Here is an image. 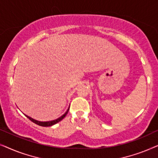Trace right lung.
I'll list each match as a JSON object with an SVG mask.
<instances>
[{
    "mask_svg": "<svg viewBox=\"0 0 158 158\" xmlns=\"http://www.w3.org/2000/svg\"><path fill=\"white\" fill-rule=\"evenodd\" d=\"M69 109H70V108H69ZM69 109H68V111H67L65 113H64V114H63V115H62V116H60V118H57V119H55V120H53V121H50V122H39V121H36V120H34V119H33V118H31V117H29V116H27L26 115V116H27V117L29 118V119H30L31 121L32 122H34V123H35L36 124H37V125H40V126H42V127H50V126H52V125H54V124H57V122H60V121H61L62 118H64V117H65V116L67 115V114H68V111H69Z\"/></svg>",
    "mask_w": 158,
    "mask_h": 158,
    "instance_id": "obj_1",
    "label": "right lung"
}]
</instances>
